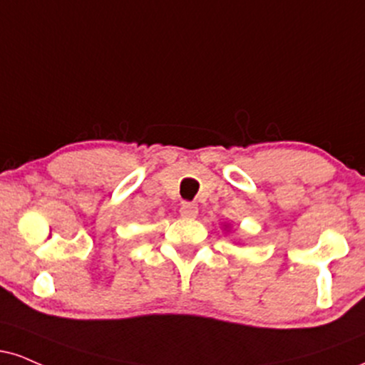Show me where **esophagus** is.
Returning a JSON list of instances; mask_svg holds the SVG:
<instances>
[{"instance_id": "1", "label": "esophagus", "mask_w": 365, "mask_h": 365, "mask_svg": "<svg viewBox=\"0 0 365 365\" xmlns=\"http://www.w3.org/2000/svg\"><path fill=\"white\" fill-rule=\"evenodd\" d=\"M180 214L187 219H194L199 214V207H197V204H194V202H183L182 207H180Z\"/></svg>"}]
</instances>
